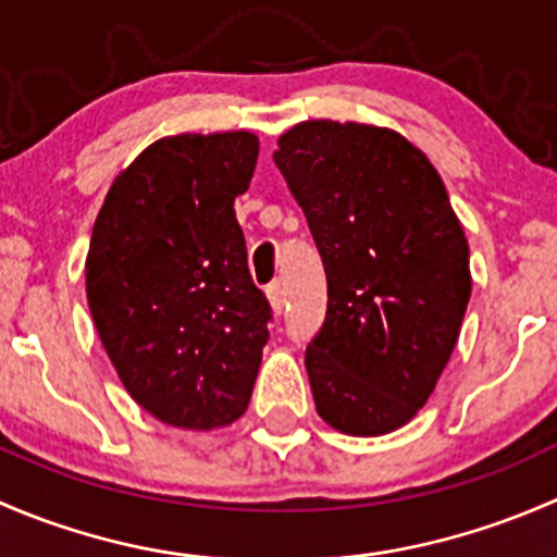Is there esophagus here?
I'll return each mask as SVG.
<instances>
[{"mask_svg": "<svg viewBox=\"0 0 557 557\" xmlns=\"http://www.w3.org/2000/svg\"><path fill=\"white\" fill-rule=\"evenodd\" d=\"M267 296H269V305H272L274 312H283L285 307V294H283V283H272L267 288Z\"/></svg>", "mask_w": 557, "mask_h": 557, "instance_id": "esophagus-1", "label": "esophagus"}]
</instances>
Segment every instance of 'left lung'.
<instances>
[{
  "label": "left lung",
  "instance_id": "8db88e82",
  "mask_svg": "<svg viewBox=\"0 0 557 557\" xmlns=\"http://www.w3.org/2000/svg\"><path fill=\"white\" fill-rule=\"evenodd\" d=\"M277 145L329 283L305 356L314 407L342 434H391L429 401L458 342L463 228L440 172L398 132L305 121Z\"/></svg>",
  "mask_w": 557,
  "mask_h": 557
}]
</instances>
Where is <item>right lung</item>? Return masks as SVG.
<instances>
[{"label":"right lung","mask_w":557,"mask_h":557,"mask_svg":"<svg viewBox=\"0 0 557 557\" xmlns=\"http://www.w3.org/2000/svg\"><path fill=\"white\" fill-rule=\"evenodd\" d=\"M256 161L250 132L164 137L117 174L94 223L99 339L134 401L177 429L243 418L261 367L272 307L234 215Z\"/></svg>","instance_id":"obj_1"}]
</instances>
